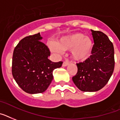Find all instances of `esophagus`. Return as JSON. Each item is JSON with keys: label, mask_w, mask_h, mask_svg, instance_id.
Masks as SVG:
<instances>
[{"label": "esophagus", "mask_w": 120, "mask_h": 120, "mask_svg": "<svg viewBox=\"0 0 120 120\" xmlns=\"http://www.w3.org/2000/svg\"><path fill=\"white\" fill-rule=\"evenodd\" d=\"M69 65V63L68 62H63V64H62V66L63 67H67Z\"/></svg>", "instance_id": "34e87169"}]
</instances>
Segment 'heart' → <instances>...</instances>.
<instances>
[{
	"label": "heart",
	"instance_id": "heart-1",
	"mask_svg": "<svg viewBox=\"0 0 120 120\" xmlns=\"http://www.w3.org/2000/svg\"><path fill=\"white\" fill-rule=\"evenodd\" d=\"M92 47L93 42L91 39L81 33L62 37L56 42L55 45L50 47L51 51L55 53L71 50L72 58L77 62L87 60L92 54Z\"/></svg>",
	"mask_w": 120,
	"mask_h": 120
}]
</instances>
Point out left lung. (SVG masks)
<instances>
[{
    "label": "left lung",
    "mask_w": 120,
    "mask_h": 120,
    "mask_svg": "<svg viewBox=\"0 0 120 120\" xmlns=\"http://www.w3.org/2000/svg\"><path fill=\"white\" fill-rule=\"evenodd\" d=\"M94 44L92 55L77 63L78 72L72 78L76 87L84 92H95L104 87L112 75L115 67L114 47L104 33L91 30Z\"/></svg>",
    "instance_id": "obj_1"
}]
</instances>
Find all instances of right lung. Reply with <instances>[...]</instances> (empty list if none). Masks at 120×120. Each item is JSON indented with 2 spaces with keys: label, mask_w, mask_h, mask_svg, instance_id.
<instances>
[{
  "label": "right lung",
  "mask_w": 120,
  "mask_h": 120,
  "mask_svg": "<svg viewBox=\"0 0 120 120\" xmlns=\"http://www.w3.org/2000/svg\"><path fill=\"white\" fill-rule=\"evenodd\" d=\"M40 33L25 37L15 48L12 58V75L25 92L42 93L53 80V71L63 62H52L50 52L42 42Z\"/></svg>",
  "instance_id": "add662e5"
}]
</instances>
